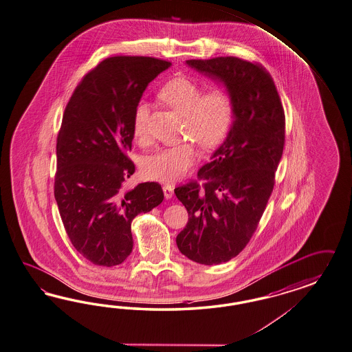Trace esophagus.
Wrapping results in <instances>:
<instances>
[{"instance_id": "34e87169", "label": "esophagus", "mask_w": 352, "mask_h": 352, "mask_svg": "<svg viewBox=\"0 0 352 352\" xmlns=\"http://www.w3.org/2000/svg\"><path fill=\"white\" fill-rule=\"evenodd\" d=\"M162 190H164V196L165 199H171L173 197V193H174V187L171 184H164L162 186Z\"/></svg>"}]
</instances>
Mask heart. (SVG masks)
I'll use <instances>...</instances> for the list:
<instances>
[{
    "label": "heart",
    "mask_w": 352,
    "mask_h": 352,
    "mask_svg": "<svg viewBox=\"0 0 352 352\" xmlns=\"http://www.w3.org/2000/svg\"><path fill=\"white\" fill-rule=\"evenodd\" d=\"M202 87L188 78H174L159 91V98L184 118L183 132L202 150H214L228 137L234 122V97L227 87L218 86L202 94ZM150 104L144 100L134 106L132 129L137 140L147 135ZM197 159L190 142L162 147L143 157L142 174L151 181L174 183L187 175Z\"/></svg>",
    "instance_id": "1"
}]
</instances>
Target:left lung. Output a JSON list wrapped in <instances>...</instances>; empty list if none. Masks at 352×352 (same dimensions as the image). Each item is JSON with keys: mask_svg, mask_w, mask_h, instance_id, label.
<instances>
[{"mask_svg": "<svg viewBox=\"0 0 352 352\" xmlns=\"http://www.w3.org/2000/svg\"><path fill=\"white\" fill-rule=\"evenodd\" d=\"M187 65L223 83L234 97L228 137L201 168L200 186L174 192L188 211L177 246L192 261H229L246 248L273 192L285 147V110L265 67L238 57L187 60Z\"/></svg>", "mask_w": 352, "mask_h": 352, "instance_id": "obj_1", "label": "left lung"}]
</instances>
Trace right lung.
<instances>
[{
    "instance_id": "obj_1",
    "label": "right lung",
    "mask_w": 352,
    "mask_h": 352,
    "mask_svg": "<svg viewBox=\"0 0 352 352\" xmlns=\"http://www.w3.org/2000/svg\"><path fill=\"white\" fill-rule=\"evenodd\" d=\"M170 65L153 57H107L83 76L65 107L54 192L67 237L95 265L122 264L133 248V219L164 200L156 182L125 187L135 170L126 152L134 106Z\"/></svg>"
}]
</instances>
